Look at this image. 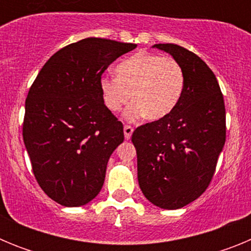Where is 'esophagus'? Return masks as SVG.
Instances as JSON below:
<instances>
[{
	"label": "esophagus",
	"instance_id": "esophagus-1",
	"mask_svg": "<svg viewBox=\"0 0 251 251\" xmlns=\"http://www.w3.org/2000/svg\"><path fill=\"white\" fill-rule=\"evenodd\" d=\"M132 133L133 127H130V126H124V137H126V139H129L132 137Z\"/></svg>",
	"mask_w": 251,
	"mask_h": 251
}]
</instances>
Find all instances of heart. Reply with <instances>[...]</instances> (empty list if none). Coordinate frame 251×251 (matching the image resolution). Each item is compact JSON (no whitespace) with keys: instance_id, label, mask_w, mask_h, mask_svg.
Segmentation results:
<instances>
[{"instance_id":"1","label":"heart","mask_w":251,"mask_h":251,"mask_svg":"<svg viewBox=\"0 0 251 251\" xmlns=\"http://www.w3.org/2000/svg\"><path fill=\"white\" fill-rule=\"evenodd\" d=\"M117 77L99 81L101 98L110 112H119L132 97L126 115L159 121L174 112L182 98L185 74L176 60L150 52H137L115 66Z\"/></svg>"}]
</instances>
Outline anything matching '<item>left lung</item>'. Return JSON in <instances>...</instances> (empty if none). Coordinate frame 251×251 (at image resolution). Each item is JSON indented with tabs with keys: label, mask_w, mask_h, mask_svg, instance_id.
I'll use <instances>...</instances> for the list:
<instances>
[{
	"label": "left lung",
	"mask_w": 251,
	"mask_h": 251,
	"mask_svg": "<svg viewBox=\"0 0 251 251\" xmlns=\"http://www.w3.org/2000/svg\"><path fill=\"white\" fill-rule=\"evenodd\" d=\"M153 48L181 65L185 89L174 112L137 128L132 142L146 199L176 210L200 197L211 182L226 139L225 104L216 76L202 59L175 44Z\"/></svg>",
	"instance_id": "8db88e82"
}]
</instances>
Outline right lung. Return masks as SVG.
<instances>
[{"label": "right lung", "mask_w": 251, "mask_h": 251, "mask_svg": "<svg viewBox=\"0 0 251 251\" xmlns=\"http://www.w3.org/2000/svg\"><path fill=\"white\" fill-rule=\"evenodd\" d=\"M136 44L88 37L46 61L28 90L22 126L32 172L43 191L66 207L83 206L103 187L123 124L104 104L99 81Z\"/></svg>", "instance_id": "add662e5"}]
</instances>
